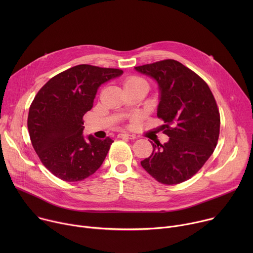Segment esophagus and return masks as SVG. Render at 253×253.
<instances>
[{
    "instance_id": "esophagus-1",
    "label": "esophagus",
    "mask_w": 253,
    "mask_h": 253,
    "mask_svg": "<svg viewBox=\"0 0 253 253\" xmlns=\"http://www.w3.org/2000/svg\"><path fill=\"white\" fill-rule=\"evenodd\" d=\"M118 138H127V139H135L136 136L133 135V134H129V133H126V132H122V133H119L117 135Z\"/></svg>"
}]
</instances>
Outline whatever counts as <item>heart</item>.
<instances>
[{
	"mask_svg": "<svg viewBox=\"0 0 253 253\" xmlns=\"http://www.w3.org/2000/svg\"><path fill=\"white\" fill-rule=\"evenodd\" d=\"M137 84H145V85H147L146 82L144 81L143 79H141V78H139V77L133 76V77L128 78V79L125 81L124 87H126V86H132V85H137Z\"/></svg>",
	"mask_w": 253,
	"mask_h": 253,
	"instance_id": "heart-1",
	"label": "heart"
}]
</instances>
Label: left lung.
<instances>
[{
  "instance_id": "left-lung-1",
  "label": "left lung",
  "mask_w": 253,
  "mask_h": 253,
  "mask_svg": "<svg viewBox=\"0 0 253 253\" xmlns=\"http://www.w3.org/2000/svg\"><path fill=\"white\" fill-rule=\"evenodd\" d=\"M135 70L157 81V117L164 121L161 130L169 137L167 143H152V154L141 165L162 184L184 182L201 169L217 145L220 115L214 96L195 72L172 59Z\"/></svg>"
}]
</instances>
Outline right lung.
<instances>
[{
  "mask_svg": "<svg viewBox=\"0 0 253 253\" xmlns=\"http://www.w3.org/2000/svg\"><path fill=\"white\" fill-rule=\"evenodd\" d=\"M123 73L120 69L82 64L51 78L35 96L28 130L43 165L67 182L81 181L102 165L114 142L83 136V116L90 111L98 88Z\"/></svg>",
  "mask_w": 253,
  "mask_h": 253,
  "instance_id": "obj_1",
  "label": "right lung"
}]
</instances>
